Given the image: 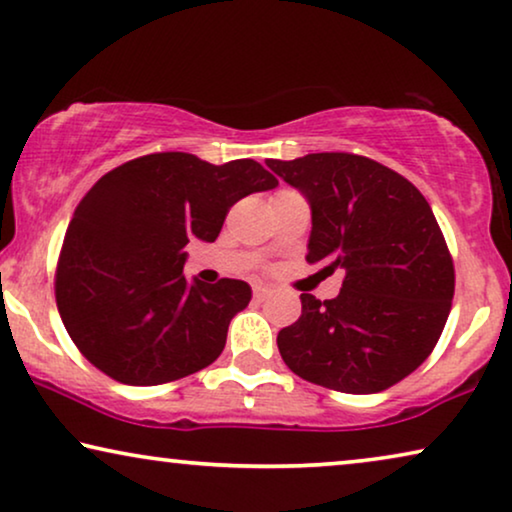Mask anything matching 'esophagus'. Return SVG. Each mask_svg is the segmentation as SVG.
I'll list each match as a JSON object with an SVG mask.
<instances>
[{
	"label": "esophagus",
	"mask_w": 512,
	"mask_h": 512,
	"mask_svg": "<svg viewBox=\"0 0 512 512\" xmlns=\"http://www.w3.org/2000/svg\"><path fill=\"white\" fill-rule=\"evenodd\" d=\"M271 297V287H264V285H257L253 290V299L255 301H266Z\"/></svg>",
	"instance_id": "34e87169"
}]
</instances>
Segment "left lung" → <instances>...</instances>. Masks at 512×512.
Wrapping results in <instances>:
<instances>
[{
    "label": "left lung",
    "instance_id": "obj_1",
    "mask_svg": "<svg viewBox=\"0 0 512 512\" xmlns=\"http://www.w3.org/2000/svg\"><path fill=\"white\" fill-rule=\"evenodd\" d=\"M266 167L311 204L308 264L345 273L336 299L301 294L299 320L278 331L280 357L336 392L397 385L431 355L455 294V264L429 201L362 155L313 153Z\"/></svg>",
    "mask_w": 512,
    "mask_h": 512
}]
</instances>
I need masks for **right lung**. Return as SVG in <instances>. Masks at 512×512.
Instances as JSON below:
<instances>
[{
	"mask_svg": "<svg viewBox=\"0 0 512 512\" xmlns=\"http://www.w3.org/2000/svg\"><path fill=\"white\" fill-rule=\"evenodd\" d=\"M276 185L255 160L218 167L190 153L143 155L99 178L76 206L55 271L57 311L81 355L139 387L213 364L250 285L187 283L185 246L218 239L236 201Z\"/></svg>",
	"mask_w": 512,
	"mask_h": 512,
	"instance_id": "add662e5",
	"label": "right lung"
}]
</instances>
